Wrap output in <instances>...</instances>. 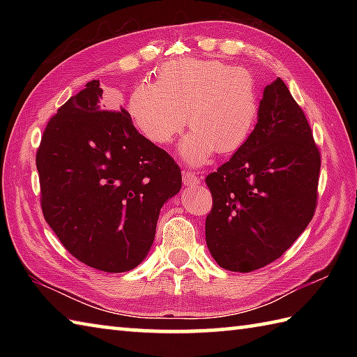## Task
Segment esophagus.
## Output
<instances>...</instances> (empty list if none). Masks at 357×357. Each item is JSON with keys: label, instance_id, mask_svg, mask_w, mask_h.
I'll list each match as a JSON object with an SVG mask.
<instances>
[{"label": "esophagus", "instance_id": "esophagus-1", "mask_svg": "<svg viewBox=\"0 0 357 357\" xmlns=\"http://www.w3.org/2000/svg\"><path fill=\"white\" fill-rule=\"evenodd\" d=\"M183 181H184V184L188 185V187L199 185V183H201V179H199L198 174L190 172V170H184L183 172Z\"/></svg>", "mask_w": 357, "mask_h": 357}]
</instances>
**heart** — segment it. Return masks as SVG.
<instances>
[{
  "label": "heart",
  "instance_id": "obj_1",
  "mask_svg": "<svg viewBox=\"0 0 357 357\" xmlns=\"http://www.w3.org/2000/svg\"><path fill=\"white\" fill-rule=\"evenodd\" d=\"M128 112L151 144L165 147L187 126L192 135L181 146L188 164L201 165L213 151L233 153L252 136L259 96L252 75L216 59H176L165 64L156 84L133 90Z\"/></svg>",
  "mask_w": 357,
  "mask_h": 357
}]
</instances>
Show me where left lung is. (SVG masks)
<instances>
[{
    "label": "left lung",
    "mask_w": 357,
    "mask_h": 357,
    "mask_svg": "<svg viewBox=\"0 0 357 357\" xmlns=\"http://www.w3.org/2000/svg\"><path fill=\"white\" fill-rule=\"evenodd\" d=\"M321 153L285 82L264 89L247 142L206 178V241L218 265L248 273L282 256L313 219Z\"/></svg>",
    "instance_id": "left-lung-1"
}]
</instances>
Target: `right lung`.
Returning <instances> with one entry per match:
<instances>
[{"label": "right lung", "mask_w": 357, "mask_h": 357, "mask_svg": "<svg viewBox=\"0 0 357 357\" xmlns=\"http://www.w3.org/2000/svg\"><path fill=\"white\" fill-rule=\"evenodd\" d=\"M100 81L72 96L47 123L36 151L45 222L78 261L128 271L153 244L181 169L136 130L126 109H102Z\"/></svg>", "instance_id": "add662e5"}]
</instances>
